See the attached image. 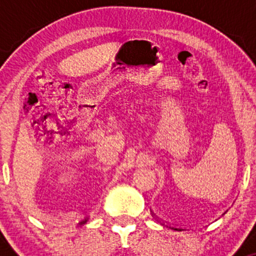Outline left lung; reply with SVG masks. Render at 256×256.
<instances>
[{"mask_svg":"<svg viewBox=\"0 0 256 256\" xmlns=\"http://www.w3.org/2000/svg\"><path fill=\"white\" fill-rule=\"evenodd\" d=\"M150 213H152V216H154V218H155V219H156V220H158V216H155V214H154V213H152V210H150ZM162 224H164V225H165V222H162ZM166 226H168V228H172V230H174V231H184V230H185V228H180V226H171V225H166Z\"/></svg>","mask_w":256,"mask_h":256,"instance_id":"obj_1","label":"left lung"}]
</instances>
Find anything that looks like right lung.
Masks as SVG:
<instances>
[{
    "instance_id": "1",
    "label": "right lung",
    "mask_w": 256,
    "mask_h": 256,
    "mask_svg": "<svg viewBox=\"0 0 256 256\" xmlns=\"http://www.w3.org/2000/svg\"><path fill=\"white\" fill-rule=\"evenodd\" d=\"M84 222H86V219L83 220V222H80V224H84Z\"/></svg>"
}]
</instances>
